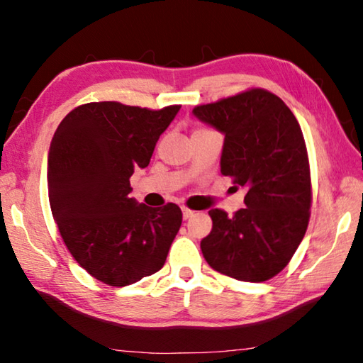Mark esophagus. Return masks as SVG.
<instances>
[{
    "label": "esophagus",
    "mask_w": 363,
    "mask_h": 363,
    "mask_svg": "<svg viewBox=\"0 0 363 363\" xmlns=\"http://www.w3.org/2000/svg\"><path fill=\"white\" fill-rule=\"evenodd\" d=\"M194 216V211L192 210H189V208H182V218L184 219H189V218H192Z\"/></svg>",
    "instance_id": "obj_1"
}]
</instances>
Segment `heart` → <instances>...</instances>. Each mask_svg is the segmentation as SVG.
<instances>
[{"label": "heart", "mask_w": 363, "mask_h": 363, "mask_svg": "<svg viewBox=\"0 0 363 363\" xmlns=\"http://www.w3.org/2000/svg\"><path fill=\"white\" fill-rule=\"evenodd\" d=\"M196 131H201V130H196Z\"/></svg>", "instance_id": "obj_1"}]
</instances>
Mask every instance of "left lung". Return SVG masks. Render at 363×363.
<instances>
[{
  "instance_id": "left-lung-1",
  "label": "left lung",
  "mask_w": 363,
  "mask_h": 363,
  "mask_svg": "<svg viewBox=\"0 0 363 363\" xmlns=\"http://www.w3.org/2000/svg\"><path fill=\"white\" fill-rule=\"evenodd\" d=\"M192 113L224 134L220 173L247 189L232 218L210 210L213 229L200 243L218 272L243 281H266L288 262L309 224L311 171L303 131L285 102L250 89Z\"/></svg>"
}]
</instances>
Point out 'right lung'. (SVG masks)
Segmentation results:
<instances>
[{
	"label": "right lung",
	"mask_w": 363,
	"mask_h": 363,
	"mask_svg": "<svg viewBox=\"0 0 363 363\" xmlns=\"http://www.w3.org/2000/svg\"><path fill=\"white\" fill-rule=\"evenodd\" d=\"M181 106L162 110L91 102L60 121L48 153L49 205L67 248L94 279L126 286L158 272L182 223L181 208L131 199Z\"/></svg>",
	"instance_id": "add662e5"
}]
</instances>
